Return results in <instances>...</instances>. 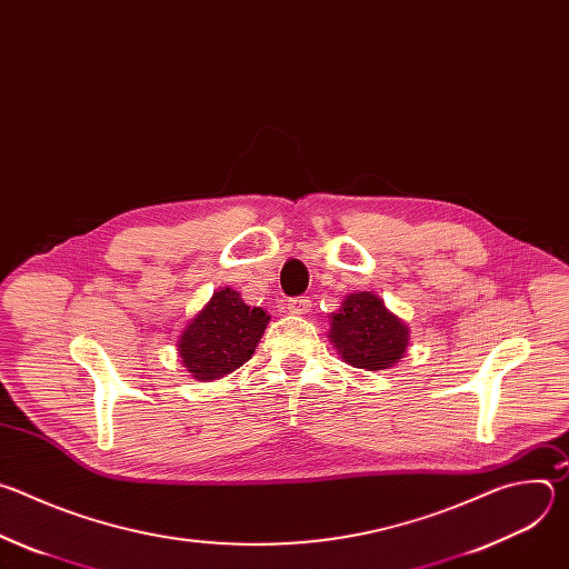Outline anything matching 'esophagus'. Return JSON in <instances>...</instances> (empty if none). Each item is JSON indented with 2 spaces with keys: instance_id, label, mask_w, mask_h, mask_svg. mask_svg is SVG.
<instances>
[{
  "instance_id": "34e87169",
  "label": "esophagus",
  "mask_w": 569,
  "mask_h": 569,
  "mask_svg": "<svg viewBox=\"0 0 569 569\" xmlns=\"http://www.w3.org/2000/svg\"><path fill=\"white\" fill-rule=\"evenodd\" d=\"M286 308H288V312H292V315H306V312L310 310V299H306V297H292V299H288Z\"/></svg>"
}]
</instances>
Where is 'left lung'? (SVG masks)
Instances as JSON below:
<instances>
[{
	"label": "left lung",
	"mask_w": 569,
	"mask_h": 569,
	"mask_svg": "<svg viewBox=\"0 0 569 569\" xmlns=\"http://www.w3.org/2000/svg\"><path fill=\"white\" fill-rule=\"evenodd\" d=\"M329 340L342 360L356 369L382 371L405 358L410 329L376 292H351L331 312Z\"/></svg>",
	"instance_id": "obj_1"
}]
</instances>
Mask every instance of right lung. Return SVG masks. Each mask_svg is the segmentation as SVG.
<instances>
[{
    "label": "right lung",
    "mask_w": 569,
    "mask_h": 569,
    "mask_svg": "<svg viewBox=\"0 0 569 569\" xmlns=\"http://www.w3.org/2000/svg\"><path fill=\"white\" fill-rule=\"evenodd\" d=\"M268 323L270 315L248 306L240 292L216 290L178 336L182 367L200 382L236 371L254 356Z\"/></svg>",
    "instance_id": "add662e5"
}]
</instances>
